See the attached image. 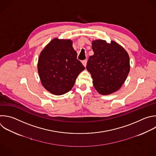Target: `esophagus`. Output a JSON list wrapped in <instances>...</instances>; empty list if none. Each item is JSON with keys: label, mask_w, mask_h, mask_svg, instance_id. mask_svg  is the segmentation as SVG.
I'll use <instances>...</instances> for the list:
<instances>
[{"label": "esophagus", "mask_w": 156, "mask_h": 156, "mask_svg": "<svg viewBox=\"0 0 156 156\" xmlns=\"http://www.w3.org/2000/svg\"><path fill=\"white\" fill-rule=\"evenodd\" d=\"M87 59H85V60H84V61H82V63H83V66L86 67V65H87Z\"/></svg>", "instance_id": "1"}]
</instances>
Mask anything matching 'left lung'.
<instances>
[{"label": "left lung", "instance_id": "obj_1", "mask_svg": "<svg viewBox=\"0 0 156 156\" xmlns=\"http://www.w3.org/2000/svg\"><path fill=\"white\" fill-rule=\"evenodd\" d=\"M94 55L87 61L86 69L91 74L97 91L102 95L119 90L130 71V59L127 51L118 43L112 41H92Z\"/></svg>", "mask_w": 156, "mask_h": 156}]
</instances>
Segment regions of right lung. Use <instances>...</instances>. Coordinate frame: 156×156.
Segmentation results:
<instances>
[{
  "label": "right lung",
  "mask_w": 156,
  "mask_h": 156,
  "mask_svg": "<svg viewBox=\"0 0 156 156\" xmlns=\"http://www.w3.org/2000/svg\"><path fill=\"white\" fill-rule=\"evenodd\" d=\"M38 72L43 87L60 95L70 90L85 67L77 59L72 41L54 38L43 49L38 62Z\"/></svg>",
  "instance_id": "1"
}]
</instances>
